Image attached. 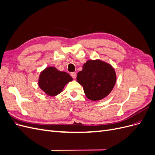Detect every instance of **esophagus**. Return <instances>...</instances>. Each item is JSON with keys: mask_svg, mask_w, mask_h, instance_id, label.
Listing matches in <instances>:
<instances>
[{"mask_svg": "<svg viewBox=\"0 0 155 155\" xmlns=\"http://www.w3.org/2000/svg\"><path fill=\"white\" fill-rule=\"evenodd\" d=\"M70 75H71V76L72 77L73 79H76V72H72L71 74H70Z\"/></svg>", "mask_w": 155, "mask_h": 155, "instance_id": "1", "label": "esophagus"}]
</instances>
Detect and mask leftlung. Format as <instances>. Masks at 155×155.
<instances>
[{"label": "left lung", "mask_w": 155, "mask_h": 155, "mask_svg": "<svg viewBox=\"0 0 155 155\" xmlns=\"http://www.w3.org/2000/svg\"><path fill=\"white\" fill-rule=\"evenodd\" d=\"M116 80L114 68L100 60H89L77 74V81L83 86L89 100H100L109 94Z\"/></svg>", "instance_id": "1"}]
</instances>
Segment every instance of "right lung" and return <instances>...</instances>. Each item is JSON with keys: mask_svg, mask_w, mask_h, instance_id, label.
I'll return each instance as SVG.
<instances>
[{"mask_svg": "<svg viewBox=\"0 0 155 155\" xmlns=\"http://www.w3.org/2000/svg\"><path fill=\"white\" fill-rule=\"evenodd\" d=\"M72 80L68 73L59 71L54 67H48L41 73L39 85L46 94L54 96L62 92L64 85Z\"/></svg>", "mask_w": 155, "mask_h": 155, "instance_id": "1", "label": "right lung"}]
</instances>
